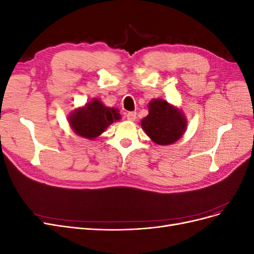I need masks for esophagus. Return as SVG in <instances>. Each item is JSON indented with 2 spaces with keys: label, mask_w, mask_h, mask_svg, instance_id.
I'll return each mask as SVG.
<instances>
[{
  "label": "esophagus",
  "mask_w": 254,
  "mask_h": 254,
  "mask_svg": "<svg viewBox=\"0 0 254 254\" xmlns=\"http://www.w3.org/2000/svg\"><path fill=\"white\" fill-rule=\"evenodd\" d=\"M135 119H136V112L131 111V112H128L127 113V120H129V121H135Z\"/></svg>",
  "instance_id": "obj_1"
}]
</instances>
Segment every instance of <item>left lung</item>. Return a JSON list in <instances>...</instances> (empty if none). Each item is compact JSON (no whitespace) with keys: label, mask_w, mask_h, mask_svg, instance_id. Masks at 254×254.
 I'll use <instances>...</instances> for the list:
<instances>
[{"label":"left lung","mask_w":254,"mask_h":254,"mask_svg":"<svg viewBox=\"0 0 254 254\" xmlns=\"http://www.w3.org/2000/svg\"><path fill=\"white\" fill-rule=\"evenodd\" d=\"M141 127L158 145H171L187 131L188 121L182 110L164 99L153 98L148 104V115L142 119Z\"/></svg>","instance_id":"8db88e82"}]
</instances>
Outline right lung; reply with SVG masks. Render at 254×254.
I'll return each mask as SVG.
<instances>
[{"mask_svg":"<svg viewBox=\"0 0 254 254\" xmlns=\"http://www.w3.org/2000/svg\"><path fill=\"white\" fill-rule=\"evenodd\" d=\"M119 109L105 106L98 98H93L82 107L74 109L67 117L73 131L81 137L94 140L101 135L113 122L120 121Z\"/></svg>","mask_w":254,"mask_h":254,"instance_id":"add662e5","label":"right lung"}]
</instances>
